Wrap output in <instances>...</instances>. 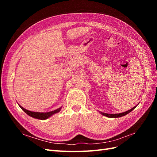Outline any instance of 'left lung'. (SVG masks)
<instances>
[{"label":"left lung","mask_w":157,"mask_h":157,"mask_svg":"<svg viewBox=\"0 0 157 157\" xmlns=\"http://www.w3.org/2000/svg\"><path fill=\"white\" fill-rule=\"evenodd\" d=\"M136 107V106H135L134 107L132 108L130 110H128L126 112H124V113H117V114H107V113H102V112H100V113L101 114V115L105 116L107 117H109V118H118V117H121L122 116H124L126 115H127V114L129 113L130 112H131L132 110H134V109Z\"/></svg>","instance_id":"8db88e82"}]
</instances>
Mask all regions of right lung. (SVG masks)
I'll return each instance as SVG.
<instances>
[{"instance_id":"obj_1","label":"right lung","mask_w":157,"mask_h":157,"mask_svg":"<svg viewBox=\"0 0 157 157\" xmlns=\"http://www.w3.org/2000/svg\"><path fill=\"white\" fill-rule=\"evenodd\" d=\"M19 106H20L22 110L24 111L25 113H26L29 116L35 118H37V119H40V120L47 119V118H49L52 115H53L54 114L59 112L60 110H61V107H60V108L56 109V110H54L53 111L47 112V113H39V112H33V111H28V110H27V109L22 107L21 105H19Z\"/></svg>"}]
</instances>
